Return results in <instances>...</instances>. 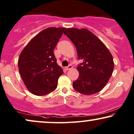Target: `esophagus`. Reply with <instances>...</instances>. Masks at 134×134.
<instances>
[{"instance_id":"1","label":"esophagus","mask_w":134,"mask_h":134,"mask_svg":"<svg viewBox=\"0 0 134 134\" xmlns=\"http://www.w3.org/2000/svg\"><path fill=\"white\" fill-rule=\"evenodd\" d=\"M65 68H66V70H69V69H71L72 68V66L71 65H69L68 66L66 67Z\"/></svg>"}]
</instances>
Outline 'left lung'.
I'll list each match as a JSON object with an SVG mask.
<instances>
[{"label": "left lung", "instance_id": "1", "mask_svg": "<svg viewBox=\"0 0 134 134\" xmlns=\"http://www.w3.org/2000/svg\"><path fill=\"white\" fill-rule=\"evenodd\" d=\"M64 34L75 45L79 59L83 62L77 68L79 76L73 82V88L85 95L99 92L112 74L114 63L111 53L87 29L68 28Z\"/></svg>", "mask_w": 134, "mask_h": 134}]
</instances>
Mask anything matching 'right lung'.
<instances>
[{"instance_id": "1", "label": "right lung", "mask_w": 134, "mask_h": 134, "mask_svg": "<svg viewBox=\"0 0 134 134\" xmlns=\"http://www.w3.org/2000/svg\"><path fill=\"white\" fill-rule=\"evenodd\" d=\"M65 28L49 27L36 35L20 54L18 68L24 83L32 94L44 96L54 91L63 71L54 54Z\"/></svg>"}]
</instances>
